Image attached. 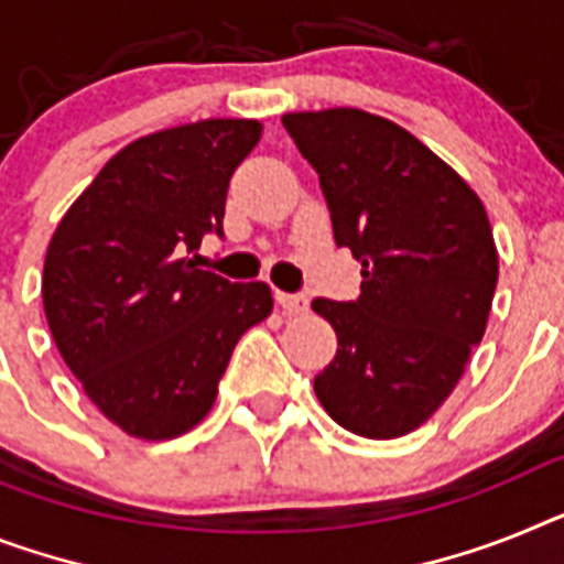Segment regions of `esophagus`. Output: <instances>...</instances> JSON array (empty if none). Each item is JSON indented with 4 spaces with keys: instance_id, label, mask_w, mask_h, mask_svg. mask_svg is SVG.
Wrapping results in <instances>:
<instances>
[{
    "instance_id": "1",
    "label": "esophagus",
    "mask_w": 564,
    "mask_h": 564,
    "mask_svg": "<svg viewBox=\"0 0 564 564\" xmlns=\"http://www.w3.org/2000/svg\"><path fill=\"white\" fill-rule=\"evenodd\" d=\"M278 304H281V310L286 312V315H301V312L310 310V297L281 292V295H278Z\"/></svg>"
}]
</instances>
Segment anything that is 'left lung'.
I'll list each match as a JSON object with an SVG mask.
<instances>
[{"mask_svg": "<svg viewBox=\"0 0 564 564\" xmlns=\"http://www.w3.org/2000/svg\"><path fill=\"white\" fill-rule=\"evenodd\" d=\"M318 172L335 243L361 260L358 301L315 297L338 352L315 395L364 438L413 433L456 390L499 281L479 194L395 122L361 108L283 113Z\"/></svg>", "mask_w": 564, "mask_h": 564, "instance_id": "8db88e82", "label": "left lung"}]
</instances>
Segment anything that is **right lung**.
Returning a JSON list of instances; mask_svg holds the SVG:
<instances>
[{"label":"right lung","instance_id":"1","mask_svg":"<svg viewBox=\"0 0 564 564\" xmlns=\"http://www.w3.org/2000/svg\"><path fill=\"white\" fill-rule=\"evenodd\" d=\"M258 120H200L117 151L56 226L42 304L56 349L99 413L134 438L200 424L249 326L272 312L263 281L197 269L203 235L224 238L229 180Z\"/></svg>","mask_w":564,"mask_h":564}]
</instances>
